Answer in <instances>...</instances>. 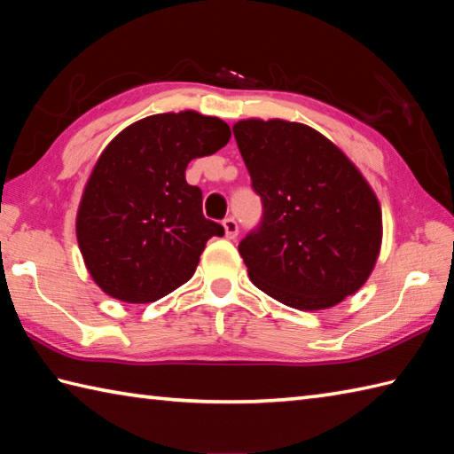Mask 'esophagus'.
<instances>
[{
	"label": "esophagus",
	"instance_id": "obj_1",
	"mask_svg": "<svg viewBox=\"0 0 454 454\" xmlns=\"http://www.w3.org/2000/svg\"><path fill=\"white\" fill-rule=\"evenodd\" d=\"M223 227H225V237L227 239H235L239 235V223L233 217H225Z\"/></svg>",
	"mask_w": 454,
	"mask_h": 454
}]
</instances>
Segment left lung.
<instances>
[{
	"label": "left lung",
	"instance_id": "left-lung-1",
	"mask_svg": "<svg viewBox=\"0 0 454 454\" xmlns=\"http://www.w3.org/2000/svg\"><path fill=\"white\" fill-rule=\"evenodd\" d=\"M262 217L239 243L253 284L301 310L328 309L365 284L382 219L372 190L317 129L286 120L233 126Z\"/></svg>",
	"mask_w": 454,
	"mask_h": 454
}]
</instances>
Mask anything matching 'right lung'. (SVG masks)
<instances>
[{
    "instance_id": "right-lung-1",
    "label": "right lung",
    "mask_w": 454,
    "mask_h": 454,
    "mask_svg": "<svg viewBox=\"0 0 454 454\" xmlns=\"http://www.w3.org/2000/svg\"><path fill=\"white\" fill-rule=\"evenodd\" d=\"M229 139L223 120L186 110L139 120L108 144L77 214L79 248L105 294L153 303L194 276L225 229L201 214V190L184 173Z\"/></svg>"
}]
</instances>
